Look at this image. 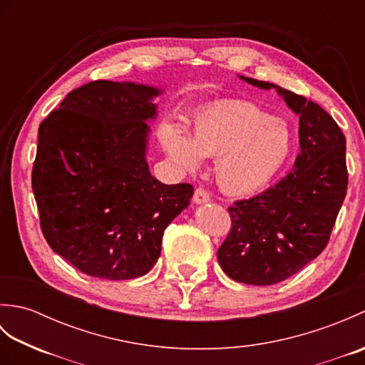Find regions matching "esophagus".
Returning a JSON list of instances; mask_svg holds the SVG:
<instances>
[{"label": "esophagus", "instance_id": "1", "mask_svg": "<svg viewBox=\"0 0 365 365\" xmlns=\"http://www.w3.org/2000/svg\"><path fill=\"white\" fill-rule=\"evenodd\" d=\"M192 200H195L196 204H205V202H208V200H210V192L199 187L195 191V196H192Z\"/></svg>", "mask_w": 365, "mask_h": 365}]
</instances>
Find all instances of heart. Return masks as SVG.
I'll return each mask as SVG.
<instances>
[{"instance_id":"obj_1","label":"heart","mask_w":365,"mask_h":365,"mask_svg":"<svg viewBox=\"0 0 365 365\" xmlns=\"http://www.w3.org/2000/svg\"><path fill=\"white\" fill-rule=\"evenodd\" d=\"M161 139L169 157L185 169H196L204 155L218 157V182L237 195L265 187L292 150V135L285 122L247 102L208 108L195 115L191 136L168 125Z\"/></svg>"}]
</instances>
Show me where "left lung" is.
I'll use <instances>...</instances> for the list:
<instances>
[{
  "mask_svg": "<svg viewBox=\"0 0 365 365\" xmlns=\"http://www.w3.org/2000/svg\"><path fill=\"white\" fill-rule=\"evenodd\" d=\"M260 89H276L299 115V147L293 169L274 187L229 207L232 227L218 250L230 279L273 285L314 260L329 242L348 185L345 136L336 120L312 100L254 78Z\"/></svg>",
  "mask_w": 365,
  "mask_h": 365,
  "instance_id": "1",
  "label": "left lung"
}]
</instances>
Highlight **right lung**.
Here are the masks:
<instances>
[{
	"label": "right lung",
	"instance_id": "add662e5",
	"mask_svg": "<svg viewBox=\"0 0 365 365\" xmlns=\"http://www.w3.org/2000/svg\"><path fill=\"white\" fill-rule=\"evenodd\" d=\"M161 91L91 81L38 125L33 192L51 250L88 276H144L165 229L190 205V183L165 185L145 161L147 122Z\"/></svg>",
	"mask_w": 365,
	"mask_h": 365
}]
</instances>
